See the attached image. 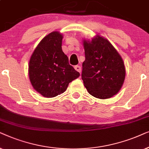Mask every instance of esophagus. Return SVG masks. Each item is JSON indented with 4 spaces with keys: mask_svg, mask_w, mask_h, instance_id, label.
<instances>
[{
    "mask_svg": "<svg viewBox=\"0 0 149 149\" xmlns=\"http://www.w3.org/2000/svg\"><path fill=\"white\" fill-rule=\"evenodd\" d=\"M74 68L77 71H78V72L80 73V72H81V67L80 66H79V65H76V66H75Z\"/></svg>",
    "mask_w": 149,
    "mask_h": 149,
    "instance_id": "obj_1",
    "label": "esophagus"
}]
</instances>
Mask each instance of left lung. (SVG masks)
I'll use <instances>...</instances> for the list:
<instances>
[{
	"mask_svg": "<svg viewBox=\"0 0 149 149\" xmlns=\"http://www.w3.org/2000/svg\"><path fill=\"white\" fill-rule=\"evenodd\" d=\"M84 47L82 79L89 94L102 100L115 95L125 77L123 61L118 52L99 35L91 41L84 40Z\"/></svg>",
	"mask_w": 149,
	"mask_h": 149,
	"instance_id": "8db88e82",
	"label": "left lung"
}]
</instances>
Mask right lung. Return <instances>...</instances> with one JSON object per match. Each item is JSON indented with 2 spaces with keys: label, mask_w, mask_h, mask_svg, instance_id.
<instances>
[{
  "label": "right lung",
  "mask_w": 149,
  "mask_h": 149,
  "mask_svg": "<svg viewBox=\"0 0 149 149\" xmlns=\"http://www.w3.org/2000/svg\"><path fill=\"white\" fill-rule=\"evenodd\" d=\"M62 40L58 32L49 33L40 41L30 59V80L33 88L45 97L64 93L69 83L80 76L63 52Z\"/></svg>",
  "instance_id": "obj_1"
}]
</instances>
